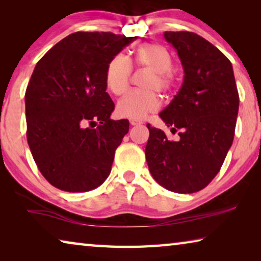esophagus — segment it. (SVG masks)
<instances>
[{
	"instance_id": "obj_1",
	"label": "esophagus",
	"mask_w": 261,
	"mask_h": 261,
	"mask_svg": "<svg viewBox=\"0 0 261 261\" xmlns=\"http://www.w3.org/2000/svg\"><path fill=\"white\" fill-rule=\"evenodd\" d=\"M130 124H131V125H140V124H143V123H141V122H139V121L130 120Z\"/></svg>"
}]
</instances>
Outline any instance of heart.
I'll list each match as a JSON object with an SVG mask.
<instances>
[{"label":"heart","instance_id":"1","mask_svg":"<svg viewBox=\"0 0 261 261\" xmlns=\"http://www.w3.org/2000/svg\"><path fill=\"white\" fill-rule=\"evenodd\" d=\"M132 67L151 70L143 87L144 91H131L117 102L118 116L141 121L155 113L161 106L159 95L152 90L170 93L176 85L173 72V59L165 46L155 42H145L135 50L129 60L122 54L115 55L106 68L105 81L108 90L115 95L124 94L129 87Z\"/></svg>","mask_w":261,"mask_h":261}]
</instances>
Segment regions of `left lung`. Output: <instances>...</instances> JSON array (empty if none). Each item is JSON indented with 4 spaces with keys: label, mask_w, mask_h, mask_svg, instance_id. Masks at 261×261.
Masks as SVG:
<instances>
[{
    "label": "left lung",
    "mask_w": 261,
    "mask_h": 261,
    "mask_svg": "<svg viewBox=\"0 0 261 261\" xmlns=\"http://www.w3.org/2000/svg\"><path fill=\"white\" fill-rule=\"evenodd\" d=\"M184 69L183 84L159 114L177 141L147 124L145 155L153 178L167 190L193 193L219 173L231 147L240 96L231 62L200 35L187 31L165 32Z\"/></svg>",
    "instance_id": "1"
}]
</instances>
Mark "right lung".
I'll return each instance as SVG.
<instances>
[{
  "instance_id": "1",
  "label": "right lung",
  "mask_w": 261,
  "mask_h": 261,
  "mask_svg": "<svg viewBox=\"0 0 261 261\" xmlns=\"http://www.w3.org/2000/svg\"><path fill=\"white\" fill-rule=\"evenodd\" d=\"M136 39L76 32L35 65L25 92L26 137L39 170L53 187L91 191L109 176L129 121L110 118L115 105L106 92V68Z\"/></svg>"
}]
</instances>
